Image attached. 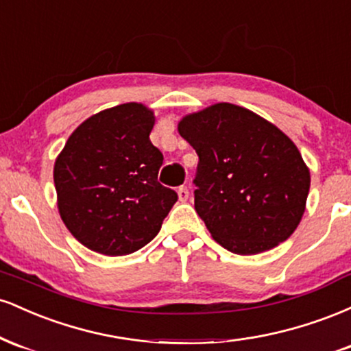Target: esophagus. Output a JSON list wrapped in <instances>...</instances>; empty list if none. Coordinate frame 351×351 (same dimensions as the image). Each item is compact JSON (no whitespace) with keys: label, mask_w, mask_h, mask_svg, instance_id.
Returning <instances> with one entry per match:
<instances>
[{"label":"esophagus","mask_w":351,"mask_h":351,"mask_svg":"<svg viewBox=\"0 0 351 351\" xmlns=\"http://www.w3.org/2000/svg\"><path fill=\"white\" fill-rule=\"evenodd\" d=\"M178 198L180 201H186L189 198V191L186 186H180L178 188Z\"/></svg>","instance_id":"obj_1"}]
</instances>
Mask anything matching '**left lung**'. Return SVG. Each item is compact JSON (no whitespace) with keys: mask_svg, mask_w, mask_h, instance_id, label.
Segmentation results:
<instances>
[{"mask_svg":"<svg viewBox=\"0 0 351 351\" xmlns=\"http://www.w3.org/2000/svg\"><path fill=\"white\" fill-rule=\"evenodd\" d=\"M178 132L199 156L195 209L223 247L251 256L295 231L310 173L287 135L232 104L184 117Z\"/></svg>","mask_w":351,"mask_h":351,"instance_id":"8db88e82","label":"left lung"}]
</instances>
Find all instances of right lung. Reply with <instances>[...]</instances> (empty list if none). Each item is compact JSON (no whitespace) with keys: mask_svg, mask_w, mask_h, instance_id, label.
<instances>
[{"mask_svg":"<svg viewBox=\"0 0 351 351\" xmlns=\"http://www.w3.org/2000/svg\"><path fill=\"white\" fill-rule=\"evenodd\" d=\"M153 114L122 104L92 115L54 165L58 206L71 234L92 251L127 256L158 234L178 195L158 181L163 155L150 142Z\"/></svg>","mask_w":351,"mask_h":351,"instance_id":"add662e5","label":"right lung"}]
</instances>
